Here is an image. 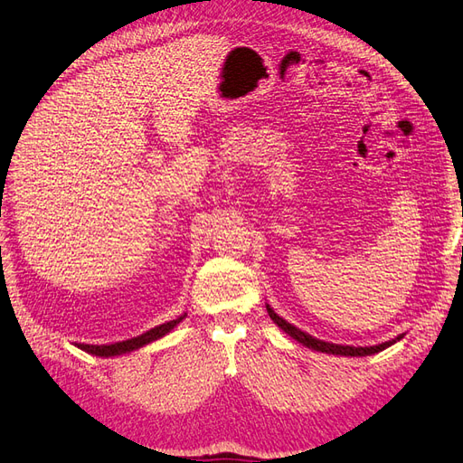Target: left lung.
<instances>
[{
    "label": "left lung",
    "mask_w": 463,
    "mask_h": 463,
    "mask_svg": "<svg viewBox=\"0 0 463 463\" xmlns=\"http://www.w3.org/2000/svg\"><path fill=\"white\" fill-rule=\"evenodd\" d=\"M267 309H269V316H270V319H272L274 323H277L282 331L288 333V335L292 336V339H296L298 343H302V345H304V346H307V348H314V351L327 353V354H341V356H370V354H376V353L383 351V348H387V346H392V345H393V343H397L399 339H403V335H399L397 339H392V341L382 343V345H376V346H348V345L345 346V345H333V343L319 341V339H316V336H311V335H307V333H304V331H299L298 327H294L292 323L284 321L282 317H279L277 314H274L270 306H267Z\"/></svg>",
    "instance_id": "obj_1"
}]
</instances>
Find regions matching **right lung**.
<instances>
[{
  "instance_id": "right-lung-1",
  "label": "right lung",
  "mask_w": 463,
  "mask_h": 463,
  "mask_svg": "<svg viewBox=\"0 0 463 463\" xmlns=\"http://www.w3.org/2000/svg\"><path fill=\"white\" fill-rule=\"evenodd\" d=\"M184 317H186V314L181 316V317H177V319H173V321H167V323H164V325H159V327L149 329V331H146V333L140 335V336H134V339L122 341V343H115V345H78V346L81 348V351L90 353V354H95V356H107V358H109V356L124 354V353L136 351V348H140V346H144V345H147V343L161 339V336L167 335V333L175 327V325L181 323Z\"/></svg>"
}]
</instances>
